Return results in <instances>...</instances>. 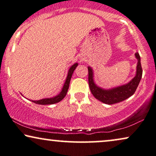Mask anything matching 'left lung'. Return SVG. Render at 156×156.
Instances as JSON below:
<instances>
[{
  "label": "left lung",
  "mask_w": 156,
  "mask_h": 156,
  "mask_svg": "<svg viewBox=\"0 0 156 156\" xmlns=\"http://www.w3.org/2000/svg\"><path fill=\"white\" fill-rule=\"evenodd\" d=\"M135 57L137 59V73L135 78L127 84L109 90L102 89L94 83L93 79V70L91 68L88 67V84L90 91L96 99L106 104H114L127 99L135 94L143 75L140 57L138 52L135 53Z\"/></svg>",
  "instance_id": "obj_1"
}]
</instances>
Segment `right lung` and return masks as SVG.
I'll return each mask as SVG.
<instances>
[{"instance_id":"1","label":"right lung","mask_w":156,"mask_h":156,"mask_svg":"<svg viewBox=\"0 0 156 156\" xmlns=\"http://www.w3.org/2000/svg\"><path fill=\"white\" fill-rule=\"evenodd\" d=\"M77 66H78V63H75L74 65H73V66L70 67V69H69L68 76H67L66 83H65L63 88H62L61 92L58 94V96H55V97H52V98H43V99L38 100V101H31L37 104H42V105H46L47 104V105H48V104H53L55 103H58V102L60 101L61 100L63 99L65 96H66L67 92H68L72 75L73 73V71L75 70V69L76 68Z\"/></svg>"}]
</instances>
